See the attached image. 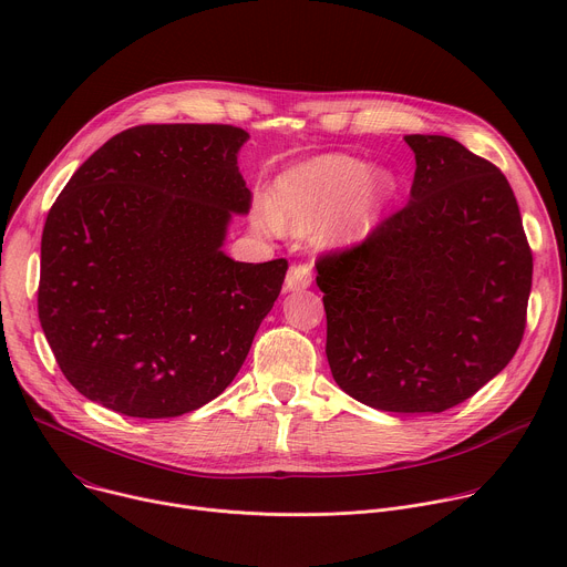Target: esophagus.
<instances>
[{
	"label": "esophagus",
	"mask_w": 567,
	"mask_h": 567,
	"mask_svg": "<svg viewBox=\"0 0 567 567\" xmlns=\"http://www.w3.org/2000/svg\"><path fill=\"white\" fill-rule=\"evenodd\" d=\"M311 285V267L307 265H291L285 278V289L287 291H302Z\"/></svg>",
	"instance_id": "obj_1"
}]
</instances>
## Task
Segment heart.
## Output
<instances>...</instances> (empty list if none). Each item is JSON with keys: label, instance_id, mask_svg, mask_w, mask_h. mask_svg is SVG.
Instances as JSON below:
<instances>
[{"label": "heart", "instance_id": "obj_1", "mask_svg": "<svg viewBox=\"0 0 567 567\" xmlns=\"http://www.w3.org/2000/svg\"><path fill=\"white\" fill-rule=\"evenodd\" d=\"M394 188L390 173L357 156L320 154L285 171L271 186V208L256 206L254 219L265 233L316 226L320 247H352L377 228Z\"/></svg>", "mask_w": 567, "mask_h": 567}]
</instances>
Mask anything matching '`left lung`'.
Masks as SVG:
<instances>
[{
  "label": "left lung",
  "mask_w": 567,
  "mask_h": 567,
  "mask_svg": "<svg viewBox=\"0 0 567 567\" xmlns=\"http://www.w3.org/2000/svg\"><path fill=\"white\" fill-rule=\"evenodd\" d=\"M415 152L411 199L363 245L322 256L334 381L385 413H442L516 354L532 251L505 175L462 143L403 136Z\"/></svg>",
  "instance_id": "1"
}]
</instances>
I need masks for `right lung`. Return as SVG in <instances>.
<instances>
[{
    "label": "right lung",
    "mask_w": 567,
    "mask_h": 567,
    "mask_svg": "<svg viewBox=\"0 0 567 567\" xmlns=\"http://www.w3.org/2000/svg\"><path fill=\"white\" fill-rule=\"evenodd\" d=\"M233 125H138L80 166L42 233L38 313L66 381L101 406L179 417L226 390L287 260L221 247L251 190Z\"/></svg>",
    "instance_id": "add662e5"
}]
</instances>
